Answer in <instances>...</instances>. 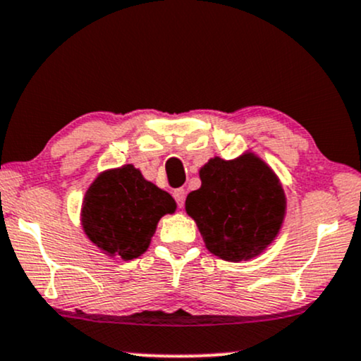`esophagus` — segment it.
Masks as SVG:
<instances>
[{
    "instance_id": "1",
    "label": "esophagus",
    "mask_w": 361,
    "mask_h": 361,
    "mask_svg": "<svg viewBox=\"0 0 361 361\" xmlns=\"http://www.w3.org/2000/svg\"><path fill=\"white\" fill-rule=\"evenodd\" d=\"M173 198H175V202L178 204V208H183L185 204V198H186V191L183 188H178L173 191Z\"/></svg>"
}]
</instances>
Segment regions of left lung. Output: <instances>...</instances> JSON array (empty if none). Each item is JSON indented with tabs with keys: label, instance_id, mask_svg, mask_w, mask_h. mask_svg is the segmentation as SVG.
<instances>
[{
	"label": "left lung",
	"instance_id": "1",
	"mask_svg": "<svg viewBox=\"0 0 361 361\" xmlns=\"http://www.w3.org/2000/svg\"><path fill=\"white\" fill-rule=\"evenodd\" d=\"M202 188L186 196V213L216 257L241 262L257 257L275 238L285 216V195L262 159H209L200 171Z\"/></svg>",
	"mask_w": 361,
	"mask_h": 361
}]
</instances>
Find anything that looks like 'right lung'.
I'll return each mask as SVG.
<instances>
[{"mask_svg":"<svg viewBox=\"0 0 361 361\" xmlns=\"http://www.w3.org/2000/svg\"><path fill=\"white\" fill-rule=\"evenodd\" d=\"M175 208L166 191L126 165L93 181L86 191L81 221L90 240L103 252L133 259L147 252L159 218Z\"/></svg>","mask_w":361,"mask_h":361,"instance_id":"right-lung-1","label":"right lung"}]
</instances>
